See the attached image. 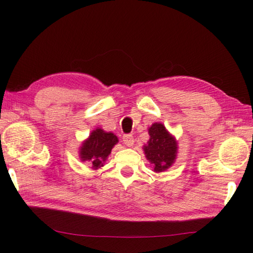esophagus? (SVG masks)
<instances>
[{
    "mask_svg": "<svg viewBox=\"0 0 253 253\" xmlns=\"http://www.w3.org/2000/svg\"><path fill=\"white\" fill-rule=\"evenodd\" d=\"M123 142L127 147H132L133 142H135V139H133L132 135H124L123 136Z\"/></svg>",
    "mask_w": 253,
    "mask_h": 253,
    "instance_id": "34e87169",
    "label": "esophagus"
}]
</instances>
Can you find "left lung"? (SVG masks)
I'll use <instances>...</instances> for the list:
<instances>
[{"label":"left lung","mask_w":253,"mask_h":253,"mask_svg":"<svg viewBox=\"0 0 253 253\" xmlns=\"http://www.w3.org/2000/svg\"><path fill=\"white\" fill-rule=\"evenodd\" d=\"M150 139L143 146V151L155 173L164 171L174 164L177 157L176 139L161 123H154L149 128Z\"/></svg>","instance_id":"1"}]
</instances>
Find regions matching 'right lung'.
<instances>
[{
    "label": "right lung",
    "instance_id": "right-lung-1",
    "mask_svg": "<svg viewBox=\"0 0 253 253\" xmlns=\"http://www.w3.org/2000/svg\"><path fill=\"white\" fill-rule=\"evenodd\" d=\"M118 142L117 137L113 132H105L102 128H96L85 139L79 150L80 160L87 161L91 169H98L109 157L113 147Z\"/></svg>",
    "mask_w": 253,
    "mask_h": 253
}]
</instances>
